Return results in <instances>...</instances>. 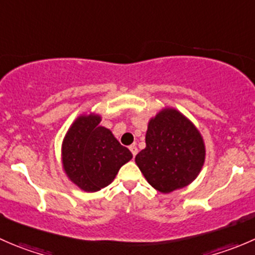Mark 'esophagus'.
<instances>
[{
	"label": "esophagus",
	"mask_w": 255,
	"mask_h": 255,
	"mask_svg": "<svg viewBox=\"0 0 255 255\" xmlns=\"http://www.w3.org/2000/svg\"><path fill=\"white\" fill-rule=\"evenodd\" d=\"M129 150H130V153L133 154V156L137 155V153H138V148H137V145H135V144H132V145L129 146Z\"/></svg>",
	"instance_id": "34e87169"
}]
</instances>
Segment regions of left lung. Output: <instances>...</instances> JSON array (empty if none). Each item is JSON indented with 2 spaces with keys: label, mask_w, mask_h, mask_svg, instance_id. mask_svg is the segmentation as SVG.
I'll list each match as a JSON object with an SVG mask.
<instances>
[{
  "label": "left lung",
  "mask_w": 255,
  "mask_h": 255,
  "mask_svg": "<svg viewBox=\"0 0 255 255\" xmlns=\"http://www.w3.org/2000/svg\"><path fill=\"white\" fill-rule=\"evenodd\" d=\"M145 144L135 163L146 181L163 194L191 184L205 163L202 135L175 109L161 110L149 121Z\"/></svg>",
  "instance_id": "1"
}]
</instances>
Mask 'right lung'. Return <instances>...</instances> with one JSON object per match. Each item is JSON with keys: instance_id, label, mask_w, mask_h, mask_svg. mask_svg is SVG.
<instances>
[{"instance_id": "obj_1", "label": "right lung", "mask_w": 255, "mask_h": 255, "mask_svg": "<svg viewBox=\"0 0 255 255\" xmlns=\"http://www.w3.org/2000/svg\"><path fill=\"white\" fill-rule=\"evenodd\" d=\"M100 122L101 117L95 113L79 116L61 146L64 171L86 192L99 191L111 184L121 166L133 156Z\"/></svg>"}]
</instances>
